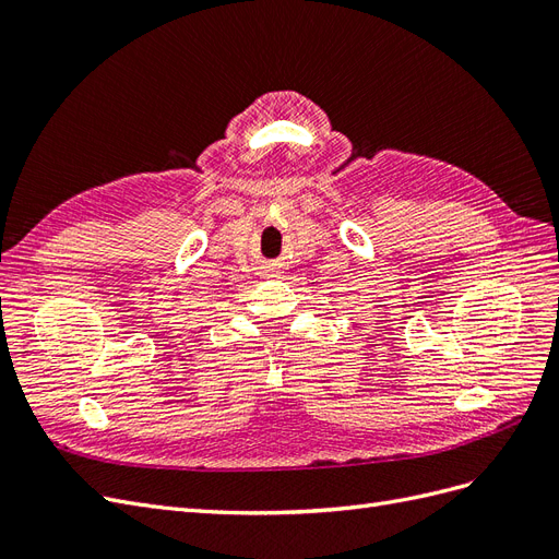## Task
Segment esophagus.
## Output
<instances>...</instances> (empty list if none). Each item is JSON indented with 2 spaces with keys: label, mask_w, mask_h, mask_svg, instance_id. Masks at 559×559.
<instances>
[{
  "label": "esophagus",
  "mask_w": 559,
  "mask_h": 559,
  "mask_svg": "<svg viewBox=\"0 0 559 559\" xmlns=\"http://www.w3.org/2000/svg\"><path fill=\"white\" fill-rule=\"evenodd\" d=\"M270 273H275V267H270Z\"/></svg>",
  "instance_id": "esophagus-1"
}]
</instances>
